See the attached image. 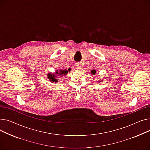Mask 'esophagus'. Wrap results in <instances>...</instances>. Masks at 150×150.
Returning a JSON list of instances; mask_svg holds the SVG:
<instances>
[{
    "label": "esophagus",
    "mask_w": 150,
    "mask_h": 150,
    "mask_svg": "<svg viewBox=\"0 0 150 150\" xmlns=\"http://www.w3.org/2000/svg\"><path fill=\"white\" fill-rule=\"evenodd\" d=\"M76 68L77 69H82V65L81 64H76Z\"/></svg>",
    "instance_id": "34e87169"
}]
</instances>
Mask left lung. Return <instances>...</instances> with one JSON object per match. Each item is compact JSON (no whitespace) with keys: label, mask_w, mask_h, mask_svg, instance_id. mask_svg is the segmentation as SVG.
Wrapping results in <instances>:
<instances>
[{"label":"left lung","mask_w":150,"mask_h":150,"mask_svg":"<svg viewBox=\"0 0 150 150\" xmlns=\"http://www.w3.org/2000/svg\"><path fill=\"white\" fill-rule=\"evenodd\" d=\"M96 71H94V70H93V71H91L92 74H96Z\"/></svg>","instance_id":"obj_1"}]
</instances>
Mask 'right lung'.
Returning <instances> with one entry per match:
<instances>
[{"mask_svg": "<svg viewBox=\"0 0 150 150\" xmlns=\"http://www.w3.org/2000/svg\"><path fill=\"white\" fill-rule=\"evenodd\" d=\"M71 71V68H68V70L67 69H59V71L57 70L56 71L55 74H52L51 73H48V77L50 79V81H51L52 82H55L57 83L58 82V79H57V76H60L61 77H63L64 75H67L68 73L70 72Z\"/></svg>", "mask_w": 150, "mask_h": 150, "instance_id": "right-lung-1", "label": "right lung"}]
</instances>
